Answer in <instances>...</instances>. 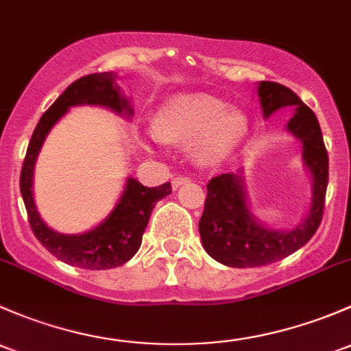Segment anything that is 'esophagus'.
Here are the masks:
<instances>
[{"label":"esophagus","instance_id":"1","mask_svg":"<svg viewBox=\"0 0 351 351\" xmlns=\"http://www.w3.org/2000/svg\"><path fill=\"white\" fill-rule=\"evenodd\" d=\"M189 182V177H184V176H177V177H174V179H172V189H179L180 186H182V184H187Z\"/></svg>","mask_w":351,"mask_h":351}]
</instances>
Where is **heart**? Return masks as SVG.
<instances>
[{"mask_svg":"<svg viewBox=\"0 0 351 351\" xmlns=\"http://www.w3.org/2000/svg\"><path fill=\"white\" fill-rule=\"evenodd\" d=\"M248 120L240 110L208 95H179L165 101L154 118L160 142L191 143L204 165L218 164L243 142Z\"/></svg>","mask_w":351,"mask_h":351,"instance_id":"1","label":"heart"}]
</instances>
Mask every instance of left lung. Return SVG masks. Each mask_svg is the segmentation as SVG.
<instances>
[{"label":"left lung","mask_w":351,"mask_h":351,"mask_svg":"<svg viewBox=\"0 0 351 351\" xmlns=\"http://www.w3.org/2000/svg\"><path fill=\"white\" fill-rule=\"evenodd\" d=\"M256 95L265 120L277 110L294 106L285 130L302 143V164L313 179V196L308 215L299 225L276 230L250 211L241 169L237 174L213 177L206 186L208 196L199 219L201 241L209 256L234 269L269 265L304 247L323 218L328 186V152L316 114L279 82H258Z\"/></svg>","instance_id":"obj_1"}]
</instances>
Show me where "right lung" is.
I'll use <instances>...</instances> for the list:
<instances>
[{
	"label": "right lung",
	"instance_id": "1",
	"mask_svg": "<svg viewBox=\"0 0 351 351\" xmlns=\"http://www.w3.org/2000/svg\"><path fill=\"white\" fill-rule=\"evenodd\" d=\"M114 72H97L77 79L56 99V103L42 114L28 143L23 167L20 174V191L27 208L32 231L43 247L72 267L86 270L114 269L128 262L142 245L152 209L158 201L172 193L171 182L157 187H145L133 177H128L125 191L113 211L93 230L79 234H64L45 225L34 201V169L38 152L50 130L67 113L69 108L103 106L120 117H133V106L128 97L121 95Z\"/></svg>",
	"mask_w": 351,
	"mask_h": 351
}]
</instances>
